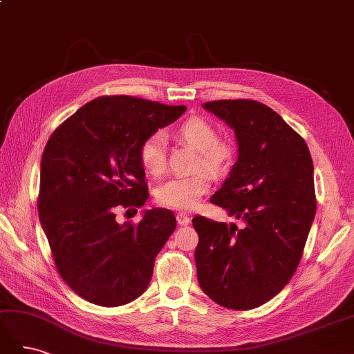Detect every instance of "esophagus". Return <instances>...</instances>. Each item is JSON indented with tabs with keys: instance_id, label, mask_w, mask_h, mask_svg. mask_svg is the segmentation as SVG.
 <instances>
[{
	"instance_id": "34e87169",
	"label": "esophagus",
	"mask_w": 354,
	"mask_h": 354,
	"mask_svg": "<svg viewBox=\"0 0 354 354\" xmlns=\"http://www.w3.org/2000/svg\"><path fill=\"white\" fill-rule=\"evenodd\" d=\"M176 218H177V224H180V226H187V224L190 223V218L186 216L185 212H178Z\"/></svg>"
}]
</instances>
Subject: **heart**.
<instances>
[{
  "mask_svg": "<svg viewBox=\"0 0 354 354\" xmlns=\"http://www.w3.org/2000/svg\"><path fill=\"white\" fill-rule=\"evenodd\" d=\"M180 140L199 151L198 165L207 168L214 174H220L230 164L232 146L217 138L216 127L202 118H190L177 128ZM140 162L147 174L159 177L167 168L165 136L155 133L145 138L140 146ZM211 187V177L205 171L192 176H178L169 178L156 190V199L160 205L174 209L195 208L201 198Z\"/></svg>",
  "mask_w": 354,
  "mask_h": 354,
  "instance_id": "obj_1",
  "label": "heart"
}]
</instances>
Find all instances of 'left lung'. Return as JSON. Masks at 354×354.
Segmentation results:
<instances>
[{
  "label": "left lung",
  "mask_w": 354,
  "mask_h": 354,
  "mask_svg": "<svg viewBox=\"0 0 354 354\" xmlns=\"http://www.w3.org/2000/svg\"><path fill=\"white\" fill-rule=\"evenodd\" d=\"M202 108L234 131L238 160L211 196L236 224L196 216L198 282L212 301L251 310L279 294L301 260L316 214L313 162L303 137L255 100Z\"/></svg>",
  "instance_id": "obj_1"
}]
</instances>
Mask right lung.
<instances>
[{
	"label": "right lung",
	"instance_id": "add662e5",
	"mask_svg": "<svg viewBox=\"0 0 354 354\" xmlns=\"http://www.w3.org/2000/svg\"><path fill=\"white\" fill-rule=\"evenodd\" d=\"M186 109L106 95L84 104L48 138L41 158L39 221L62 279L93 304L116 307L140 297L158 252L176 230L169 209H146L138 224H120L115 209L145 205L140 146Z\"/></svg>",
	"mask_w": 354,
	"mask_h": 354
}]
</instances>
